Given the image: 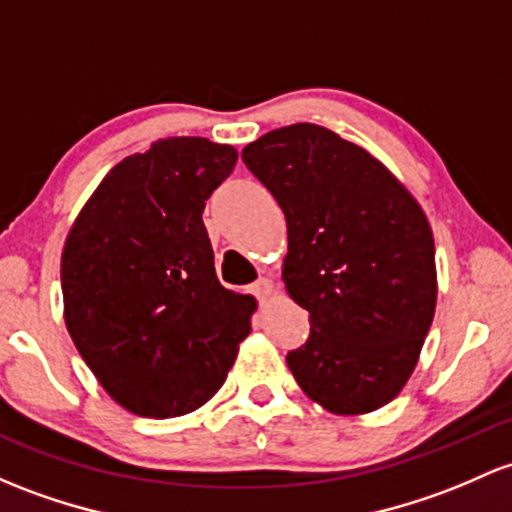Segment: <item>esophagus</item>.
<instances>
[{"mask_svg":"<svg viewBox=\"0 0 512 512\" xmlns=\"http://www.w3.org/2000/svg\"><path fill=\"white\" fill-rule=\"evenodd\" d=\"M274 291H277V286H274L272 279H260V282L252 286V294H255L260 301L272 299Z\"/></svg>","mask_w":512,"mask_h":512,"instance_id":"obj_1","label":"esophagus"}]
</instances>
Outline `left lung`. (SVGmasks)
Instances as JSON below:
<instances>
[{
	"label": "left lung",
	"instance_id": "left-lung-1",
	"mask_svg": "<svg viewBox=\"0 0 512 512\" xmlns=\"http://www.w3.org/2000/svg\"><path fill=\"white\" fill-rule=\"evenodd\" d=\"M243 160L282 206V279L311 320L286 355L291 374L325 411H379L408 384L435 318L428 216L384 162L316 123L265 133Z\"/></svg>",
	"mask_w": 512,
	"mask_h": 512
}]
</instances>
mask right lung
<instances>
[{
	"label": "right lung",
	"mask_w": 512,
	"mask_h": 512,
	"mask_svg": "<svg viewBox=\"0 0 512 512\" xmlns=\"http://www.w3.org/2000/svg\"><path fill=\"white\" fill-rule=\"evenodd\" d=\"M238 150L162 138L123 157L89 196L60 257L67 333L104 391L143 418L216 396L257 301L221 286L201 213Z\"/></svg>",
	"instance_id": "add662e5"
}]
</instances>
